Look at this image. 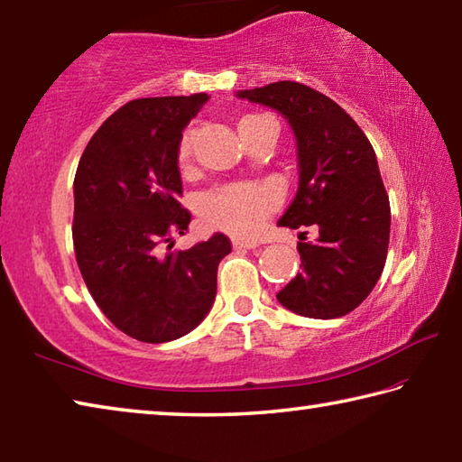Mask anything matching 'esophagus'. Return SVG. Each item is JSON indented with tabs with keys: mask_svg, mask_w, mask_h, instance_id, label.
Listing matches in <instances>:
<instances>
[{
	"mask_svg": "<svg viewBox=\"0 0 462 462\" xmlns=\"http://www.w3.org/2000/svg\"><path fill=\"white\" fill-rule=\"evenodd\" d=\"M232 246L234 248H236V250H242V248H256V246H259V242H254V240H240V238H234L232 240Z\"/></svg>",
	"mask_w": 462,
	"mask_h": 462,
	"instance_id": "obj_1",
	"label": "esophagus"
}]
</instances>
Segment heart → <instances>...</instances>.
Here are the masks:
<instances>
[{
  "label": "heart",
  "mask_w": 462,
  "mask_h": 462,
  "mask_svg": "<svg viewBox=\"0 0 462 462\" xmlns=\"http://www.w3.org/2000/svg\"><path fill=\"white\" fill-rule=\"evenodd\" d=\"M264 122H273V118L263 114H246L238 120V132L261 126ZM191 152L193 136L187 132L181 138V143H179V167L189 165ZM277 203L279 195L269 185L230 183L203 193L199 198V214L214 228H220L234 234V236L245 238L261 228L264 217L277 208Z\"/></svg>",
  "instance_id": "heart-1"
}]
</instances>
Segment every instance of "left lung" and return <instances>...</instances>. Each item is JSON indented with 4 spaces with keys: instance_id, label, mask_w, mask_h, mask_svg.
Instances as JSON below:
<instances>
[{
    "instance_id": "8db88e82",
    "label": "left lung",
    "mask_w": 462,
    "mask_h": 462,
    "mask_svg": "<svg viewBox=\"0 0 462 462\" xmlns=\"http://www.w3.org/2000/svg\"><path fill=\"white\" fill-rule=\"evenodd\" d=\"M236 96L285 116L297 140L300 187L279 224L318 228L316 242L300 236L301 273L277 300L306 318L346 316L377 285L389 246V198L369 138L308 85L277 81Z\"/></svg>"
}]
</instances>
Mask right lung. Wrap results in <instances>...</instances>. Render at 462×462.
<instances>
[{"label":"right lung","mask_w":462,"mask_h":462,"mask_svg":"<svg viewBox=\"0 0 462 462\" xmlns=\"http://www.w3.org/2000/svg\"><path fill=\"white\" fill-rule=\"evenodd\" d=\"M208 99L193 93L128 101L93 134L75 173L77 264L109 322L140 342H171L199 326L212 310L217 264L232 250L217 232L162 253L191 222L179 203L177 151Z\"/></svg>","instance_id":"obj_1"}]
</instances>
